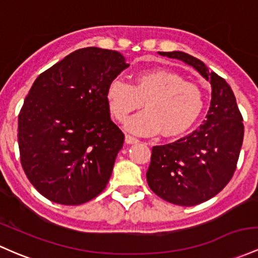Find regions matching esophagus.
Returning a JSON list of instances; mask_svg holds the SVG:
<instances>
[{
	"label": "esophagus",
	"instance_id": "1",
	"mask_svg": "<svg viewBox=\"0 0 258 258\" xmlns=\"http://www.w3.org/2000/svg\"><path fill=\"white\" fill-rule=\"evenodd\" d=\"M126 143L127 144H135V143H138L140 142V141L137 140V138H135V137H132V136H130V135H126Z\"/></svg>",
	"mask_w": 258,
	"mask_h": 258
}]
</instances>
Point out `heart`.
Returning a JSON list of instances; mask_svg holds the SVG:
<instances>
[{
  "mask_svg": "<svg viewBox=\"0 0 258 258\" xmlns=\"http://www.w3.org/2000/svg\"><path fill=\"white\" fill-rule=\"evenodd\" d=\"M106 101L117 121L126 120L144 103L146 110L126 121L127 131L142 136L163 131L168 137L187 131L205 106L203 92L196 83L160 69L137 73L134 84L114 78L107 86Z\"/></svg>",
  "mask_w": 258,
  "mask_h": 258,
  "instance_id": "1",
  "label": "heart"
}]
</instances>
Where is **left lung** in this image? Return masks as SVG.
<instances>
[{"instance_id":"8db88e82","label":"left lung","mask_w":258,"mask_h":258,"mask_svg":"<svg viewBox=\"0 0 258 258\" xmlns=\"http://www.w3.org/2000/svg\"><path fill=\"white\" fill-rule=\"evenodd\" d=\"M159 53L192 66L212 86L207 120L186 137L153 147L147 171L157 196L189 207L216 196L233 177L244 140L242 116L230 86L202 61L181 51Z\"/></svg>"}]
</instances>
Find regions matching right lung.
I'll return each mask as SVG.
<instances>
[{
  "instance_id": "add662e5",
  "label": "right lung",
  "mask_w": 258,
  "mask_h": 258,
  "mask_svg": "<svg viewBox=\"0 0 258 258\" xmlns=\"http://www.w3.org/2000/svg\"><path fill=\"white\" fill-rule=\"evenodd\" d=\"M130 64L117 51L84 47L39 75L18 116L21 163L47 200L78 206L106 187L124 135L106 89Z\"/></svg>"
}]
</instances>
